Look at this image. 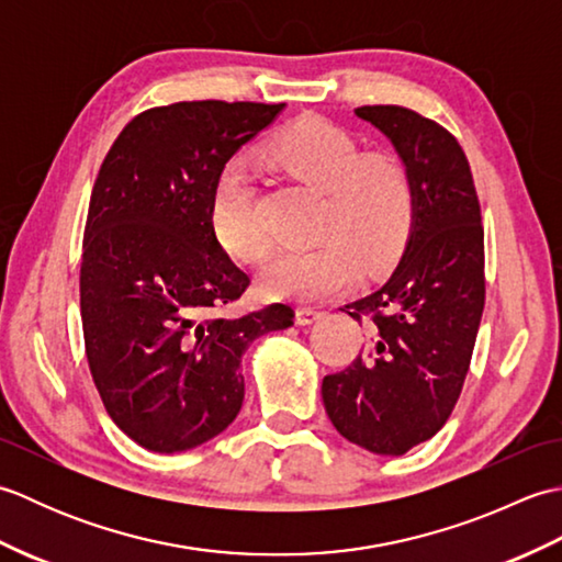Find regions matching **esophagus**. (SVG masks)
Instances as JSON below:
<instances>
[{
    "label": "esophagus",
    "mask_w": 562,
    "mask_h": 562,
    "mask_svg": "<svg viewBox=\"0 0 562 562\" xmlns=\"http://www.w3.org/2000/svg\"><path fill=\"white\" fill-rule=\"evenodd\" d=\"M321 316H324V312H321V308H316V306H300V308H296V324H300V326L314 324V321H318Z\"/></svg>",
    "instance_id": "1"
}]
</instances>
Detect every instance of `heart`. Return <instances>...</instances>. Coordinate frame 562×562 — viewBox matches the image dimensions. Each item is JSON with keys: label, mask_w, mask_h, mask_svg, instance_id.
<instances>
[{"label": "heart", "mask_w": 562, "mask_h": 562, "mask_svg": "<svg viewBox=\"0 0 562 562\" xmlns=\"http://www.w3.org/2000/svg\"><path fill=\"white\" fill-rule=\"evenodd\" d=\"M268 159L288 176L321 190L318 244L282 248L260 272L272 296L321 300L352 280L355 266L376 270L401 254L415 222L413 173L398 154L362 151L348 130L302 117L268 142ZM212 229L241 262L270 250L258 214V186L248 164H226L212 195Z\"/></svg>", "instance_id": "heart-1"}]
</instances>
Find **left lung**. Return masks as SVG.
<instances>
[{"mask_svg":"<svg viewBox=\"0 0 562 562\" xmlns=\"http://www.w3.org/2000/svg\"><path fill=\"white\" fill-rule=\"evenodd\" d=\"M408 164L415 222L398 266L372 294L345 304L367 321V352L321 384L338 432L401 457L435 437L459 401L485 304L481 205L471 166L445 127L403 105H362Z\"/></svg>","mask_w":562,"mask_h":562,"instance_id":"left-lung-1","label":"left lung"}]
</instances>
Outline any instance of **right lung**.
<instances>
[{"instance_id":"right-lung-1","label":"right lung","mask_w":562,"mask_h":562,"mask_svg":"<svg viewBox=\"0 0 562 562\" xmlns=\"http://www.w3.org/2000/svg\"><path fill=\"white\" fill-rule=\"evenodd\" d=\"M282 109H149L117 135L93 183L79 274L83 345L111 420L149 451H188L224 432L244 403L248 345L294 324L288 304L217 316L250 280L212 229L224 164Z\"/></svg>"}]
</instances>
